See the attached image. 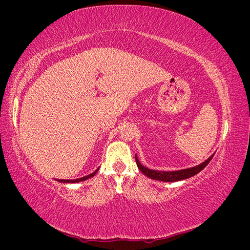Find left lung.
I'll return each instance as SVG.
<instances>
[{
    "label": "left lung",
    "instance_id": "1",
    "mask_svg": "<svg viewBox=\"0 0 250 250\" xmlns=\"http://www.w3.org/2000/svg\"><path fill=\"white\" fill-rule=\"evenodd\" d=\"M214 154L211 155L209 158L206 162H203L202 164L196 166V167L193 168H188V169H184V170H178V171H156V170H151L148 169L146 167H144V166L140 163L138 156L135 155V161H137V165L139 169L145 174L146 176H148L151 179H155V180H162V181H166V183H168V181H178V180H183V179H187L188 177H192L196 174L199 173L201 170H203L204 168L207 167L208 165V163L211 161V158H213Z\"/></svg>",
    "mask_w": 250,
    "mask_h": 250
}]
</instances>
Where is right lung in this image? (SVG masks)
<instances>
[{
	"label": "right lung",
	"instance_id": "right-lung-1",
	"mask_svg": "<svg viewBox=\"0 0 250 250\" xmlns=\"http://www.w3.org/2000/svg\"><path fill=\"white\" fill-rule=\"evenodd\" d=\"M98 170H99V169H97L92 174H88V175H86L84 177H81V178H77V179H58V181H60V183H78V181H82V180H85L87 178L93 177L94 175H96V173H97Z\"/></svg>",
	"mask_w": 250,
	"mask_h": 250
}]
</instances>
